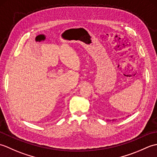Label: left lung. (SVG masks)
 <instances>
[{"label":"left lung","instance_id":"1","mask_svg":"<svg viewBox=\"0 0 157 157\" xmlns=\"http://www.w3.org/2000/svg\"><path fill=\"white\" fill-rule=\"evenodd\" d=\"M114 120H115V119H113V121H114Z\"/></svg>","mask_w":157,"mask_h":157}]
</instances>
